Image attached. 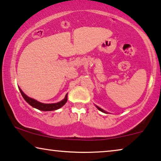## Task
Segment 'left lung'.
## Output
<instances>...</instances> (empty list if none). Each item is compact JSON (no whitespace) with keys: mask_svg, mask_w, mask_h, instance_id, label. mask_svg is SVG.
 Listing matches in <instances>:
<instances>
[{"mask_svg":"<svg viewBox=\"0 0 161 161\" xmlns=\"http://www.w3.org/2000/svg\"><path fill=\"white\" fill-rule=\"evenodd\" d=\"M96 107H97V108L98 110H100V111H102V112H103V113H105V114H106V113H108V112H106V111H104V110H103V109H102V108H100V107H98V106H97V105H96Z\"/></svg>","mask_w":161,"mask_h":161,"instance_id":"8db88e82","label":"left lung"}]
</instances>
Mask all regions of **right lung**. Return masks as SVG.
Wrapping results in <instances>:
<instances>
[{"label":"right lung","instance_id":"obj_1","mask_svg":"<svg viewBox=\"0 0 161 161\" xmlns=\"http://www.w3.org/2000/svg\"><path fill=\"white\" fill-rule=\"evenodd\" d=\"M18 88H19V92H20V93L22 94V96H23V97L24 98V100H25L30 105H31L32 107H34L35 108L38 110H40V111H55V110L60 108L62 107L63 105H64L65 103H67V94H66L65 97L62 100L60 101V102L56 103H49V104L47 103V104H46V103H40L39 102V101L34 100V99L29 97L26 95V94L22 91L20 88L19 87Z\"/></svg>","mask_w":161,"mask_h":161}]
</instances>
